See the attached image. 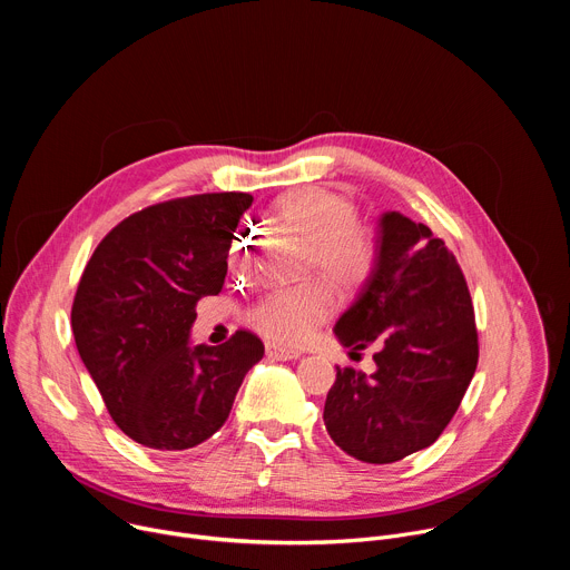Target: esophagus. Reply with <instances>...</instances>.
<instances>
[{
  "instance_id": "esophagus-1",
  "label": "esophagus",
  "mask_w": 570,
  "mask_h": 570,
  "mask_svg": "<svg viewBox=\"0 0 570 570\" xmlns=\"http://www.w3.org/2000/svg\"><path fill=\"white\" fill-rule=\"evenodd\" d=\"M266 356H268L271 361H293V358L299 356V352L279 347V345H275V343H266Z\"/></svg>"
}]
</instances>
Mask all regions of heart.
<instances>
[{"label":"heart","mask_w":570,"mask_h":570,"mask_svg":"<svg viewBox=\"0 0 570 570\" xmlns=\"http://www.w3.org/2000/svg\"><path fill=\"white\" fill-rule=\"evenodd\" d=\"M273 218L304 238L308 253L304 268L343 293L361 288L374 273L379 246L370 227L356 220L358 209L345 194L327 187H297L275 198ZM253 232L238 223L227 243V266L246 271ZM332 293L320 282H306L264 293L248 311L246 322L277 345H302L332 315Z\"/></svg>","instance_id":"1"}]
</instances>
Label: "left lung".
Instances as JSON below:
<instances>
[{
	"instance_id": "8db88e82",
	"label": "left lung",
	"mask_w": 570,
	"mask_h": 570,
	"mask_svg": "<svg viewBox=\"0 0 570 570\" xmlns=\"http://www.w3.org/2000/svg\"><path fill=\"white\" fill-rule=\"evenodd\" d=\"M379 262L336 322L352 354L376 347V372L336 365L324 426L352 458L390 464L431 446L453 420L478 365L466 279L424 223L383 214Z\"/></svg>"
}]
</instances>
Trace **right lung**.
<instances>
[{"mask_svg":"<svg viewBox=\"0 0 570 570\" xmlns=\"http://www.w3.org/2000/svg\"><path fill=\"white\" fill-rule=\"evenodd\" d=\"M250 194H196L115 225L80 275L71 332L115 424L137 444L185 451L227 420L264 343L238 330L218 347L189 345L196 302L218 295L227 243Z\"/></svg>","mask_w":570,"mask_h":570,"instance_id":"right-lung-1","label":"right lung"}]
</instances>
